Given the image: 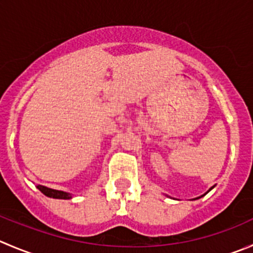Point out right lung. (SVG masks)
I'll return each instance as SVG.
<instances>
[{
    "mask_svg": "<svg viewBox=\"0 0 253 253\" xmlns=\"http://www.w3.org/2000/svg\"><path fill=\"white\" fill-rule=\"evenodd\" d=\"M37 188L43 193L44 195L49 198H54V199H72V195L69 193L60 192V190H54V189L46 188V186L43 185H37Z\"/></svg>",
    "mask_w": 253,
    "mask_h": 253,
    "instance_id": "obj_1",
    "label": "right lung"
}]
</instances>
